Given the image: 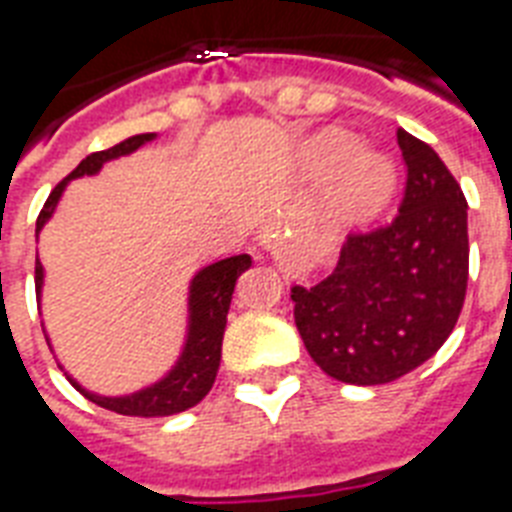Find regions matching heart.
I'll use <instances>...</instances> for the list:
<instances>
[{
  "label": "heart",
  "instance_id": "1",
  "mask_svg": "<svg viewBox=\"0 0 512 512\" xmlns=\"http://www.w3.org/2000/svg\"><path fill=\"white\" fill-rule=\"evenodd\" d=\"M308 162L316 172L335 170L324 191V207L337 223H364L388 204L390 164L382 156L358 151V140L348 132H321L308 146Z\"/></svg>",
  "mask_w": 512,
  "mask_h": 512
}]
</instances>
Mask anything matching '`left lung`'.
<instances>
[{
    "instance_id": "1",
    "label": "left lung",
    "mask_w": 512,
    "mask_h": 512,
    "mask_svg": "<svg viewBox=\"0 0 512 512\" xmlns=\"http://www.w3.org/2000/svg\"><path fill=\"white\" fill-rule=\"evenodd\" d=\"M406 164L398 215L350 233L337 268L292 287L295 324L316 364L348 385L404 377L452 335L468 289V201L441 156L398 130Z\"/></svg>"
}]
</instances>
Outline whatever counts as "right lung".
<instances>
[{
  "instance_id": "1",
  "label": "right lung",
  "mask_w": 512,
  "mask_h": 512,
  "mask_svg": "<svg viewBox=\"0 0 512 512\" xmlns=\"http://www.w3.org/2000/svg\"><path fill=\"white\" fill-rule=\"evenodd\" d=\"M154 138L151 132L146 135H135V138H127L124 143L114 148H106V151H95L87 159L79 162L71 175L66 180H60L55 188H52L50 199L44 201L42 212L36 217V233L42 231V225L50 220L52 209L58 204L60 193L66 188V183L71 177L82 175H95V172L108 162V159H116V156L132 154L135 148H140L143 143ZM252 265V257L249 255H233L225 257L220 263L207 265L204 271L196 273V279L191 281V324H188V340H185V350L180 361L175 364L167 377L162 382H156L151 388L140 390V393H132V396L122 398H103L95 396V393H87V390L68 377V382L74 385L84 398H90L92 404L103 406V409H111L116 414H127V417H167V414H177L191 409L207 396L212 382H215L217 366H220V350H223V332H225V316H228V308H231V295L233 287H236V279L241 273L247 271ZM34 281L36 292L42 289V263L36 260L34 268Z\"/></svg>"
}]
</instances>
